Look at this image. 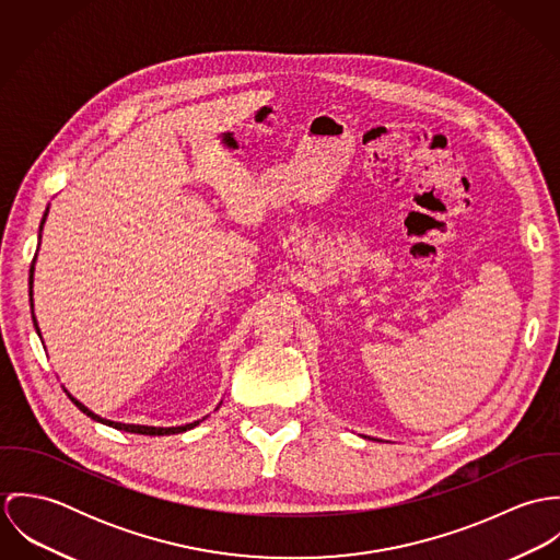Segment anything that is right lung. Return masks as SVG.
<instances>
[{"instance_id": "obj_1", "label": "right lung", "mask_w": 560, "mask_h": 560, "mask_svg": "<svg viewBox=\"0 0 560 560\" xmlns=\"http://www.w3.org/2000/svg\"><path fill=\"white\" fill-rule=\"evenodd\" d=\"M47 213H49V207L45 209V215H43V222H40V231H43V226H45V220H47ZM40 231H38V245H40ZM34 262H36V256H34ZM34 262H32V267H30V308H32V320H34V329H36V334L40 336V327H38V320L34 317V300H32V284H34ZM67 395H69V399L73 400L78 407H80V411H83L88 418H92L94 422H101V424H107V427H114V429H118V431H127V433H140V435H174V433H183V431H189V429H194V427H198L202 420H196V422H189V424H183V427H149V424H125V422H114V420H107V418H101L98 413H94V411H90L83 402L75 399L69 390H65ZM222 405V402H220ZM218 405V407H220Z\"/></svg>"}]
</instances>
